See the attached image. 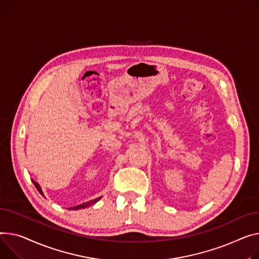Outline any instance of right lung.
Masks as SVG:
<instances>
[{"label":"right lung","instance_id":"obj_1","mask_svg":"<svg viewBox=\"0 0 259 259\" xmlns=\"http://www.w3.org/2000/svg\"><path fill=\"white\" fill-rule=\"evenodd\" d=\"M33 183H34V185H35V187L37 188V191L44 196V194H42V192H41V188H40V186H39V184L37 183V182H35V181H33ZM100 200V198H98V199H95V200H93V201H91V202H88V203H85V204H82V205H78V206H74V207H71V208H68V210H77V209H82V208H88V207H90V206H92V205H94L96 202H98Z\"/></svg>","mask_w":259,"mask_h":259}]
</instances>
